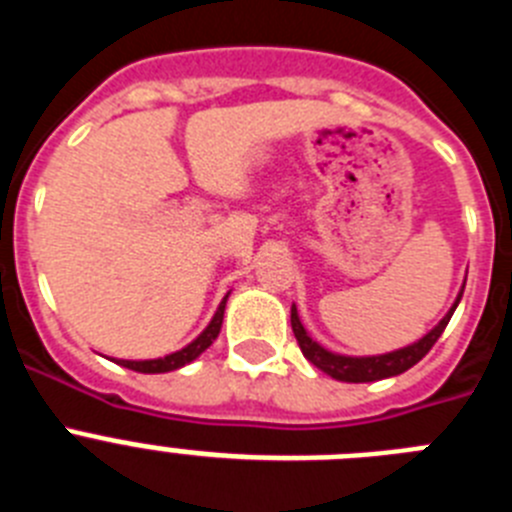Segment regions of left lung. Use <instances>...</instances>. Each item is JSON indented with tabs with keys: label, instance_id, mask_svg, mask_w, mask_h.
Here are the masks:
<instances>
[{
	"label": "left lung",
	"instance_id": "left-lung-1",
	"mask_svg": "<svg viewBox=\"0 0 512 512\" xmlns=\"http://www.w3.org/2000/svg\"><path fill=\"white\" fill-rule=\"evenodd\" d=\"M461 295H464V289H461L459 297H456L454 307H451V310L443 315L441 323H438L436 328L428 333V336H423L418 343H413V346H405V348H400V351H392V354L361 356V359H356V356L330 354V351H325L320 343H315L310 336H307V330L302 328V323H300V315H297V307H292V330H295V338H297V343H300L305 359L310 361V364L318 366L320 372L330 374V377L338 379V382H354V384L377 382V379L397 377V374L408 372L410 366L418 364V361L423 359L428 351H431L433 343L441 338L443 328L449 325V320H451V315H454L456 305H459Z\"/></svg>",
	"mask_w": 512,
	"mask_h": 512
}]
</instances>
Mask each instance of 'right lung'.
<instances>
[{
    "label": "right lung",
    "mask_w": 512,
    "mask_h": 512,
    "mask_svg": "<svg viewBox=\"0 0 512 512\" xmlns=\"http://www.w3.org/2000/svg\"><path fill=\"white\" fill-rule=\"evenodd\" d=\"M225 300H228V295H225ZM225 300L220 302V307H217L215 318L210 320V325H207V328L202 330L200 336L194 338V341L189 343L187 348H182V351L164 356V359H151V361H125V359H120L117 364L128 366V369H133V372H140V374L174 372V369H179V366L189 364V361L197 359V356H200L205 348H210L212 341L217 338V333H220V325H223V315H225Z\"/></svg>",
    "instance_id": "1"
}]
</instances>
